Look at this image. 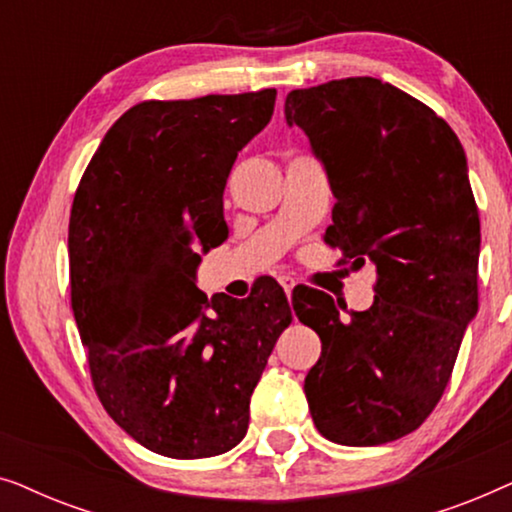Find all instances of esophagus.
<instances>
[{
    "label": "esophagus",
    "instance_id": "34e87169",
    "mask_svg": "<svg viewBox=\"0 0 512 512\" xmlns=\"http://www.w3.org/2000/svg\"><path fill=\"white\" fill-rule=\"evenodd\" d=\"M279 284H282V289L286 291V296H291L293 286H296V282H293V279H291V277H286V275L279 277Z\"/></svg>",
    "mask_w": 512,
    "mask_h": 512
}]
</instances>
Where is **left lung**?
Returning a JSON list of instances; mask_svg holds the SVG:
<instances>
[{
    "instance_id": "1",
    "label": "left lung",
    "mask_w": 512,
    "mask_h": 512,
    "mask_svg": "<svg viewBox=\"0 0 512 512\" xmlns=\"http://www.w3.org/2000/svg\"><path fill=\"white\" fill-rule=\"evenodd\" d=\"M284 116L326 167L335 205L324 240L377 272L373 305L349 317L328 293L293 296L321 338L307 405L333 443H391L436 408L478 314L480 219L464 146L436 111L373 76L291 90Z\"/></svg>"
}]
</instances>
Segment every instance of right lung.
<instances>
[{
  "label": "right lung",
  "mask_w": 512,
  "mask_h": 512,
  "mask_svg": "<svg viewBox=\"0 0 512 512\" xmlns=\"http://www.w3.org/2000/svg\"><path fill=\"white\" fill-rule=\"evenodd\" d=\"M275 88L142 102L104 135L69 216L72 310L104 410L146 450L216 457L249 429V401L291 307L275 279L249 298L195 286L228 237L223 191L275 111Z\"/></svg>",
  "instance_id": "add662e5"
}]
</instances>
